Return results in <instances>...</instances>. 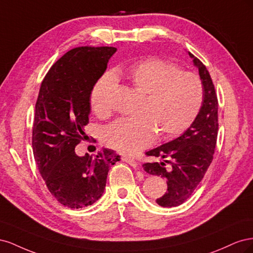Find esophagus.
<instances>
[{
    "label": "esophagus",
    "mask_w": 253,
    "mask_h": 253,
    "mask_svg": "<svg viewBox=\"0 0 253 253\" xmlns=\"http://www.w3.org/2000/svg\"><path fill=\"white\" fill-rule=\"evenodd\" d=\"M122 160H124V162H126V163H127L129 166L131 167H133L135 170H138L139 169V166H138V164H137L134 159H132L131 157H127V156H125V157H122Z\"/></svg>",
    "instance_id": "esophagus-1"
}]
</instances>
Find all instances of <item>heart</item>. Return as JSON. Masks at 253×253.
<instances>
[{
  "label": "heart",
  "mask_w": 253,
  "mask_h": 253,
  "mask_svg": "<svg viewBox=\"0 0 253 253\" xmlns=\"http://www.w3.org/2000/svg\"><path fill=\"white\" fill-rule=\"evenodd\" d=\"M122 78L145 95L141 117L117 119L103 132L105 143L122 154L134 155L149 147L156 133L162 138L182 133L200 112L203 101L200 78L162 59L148 58L126 68H117L97 81L90 94L91 109L97 116L110 115L115 79Z\"/></svg>",
  "instance_id": "obj_1"
}]
</instances>
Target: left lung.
Returning <instances> with one entry per match:
<instances>
[{
	"instance_id": "1",
	"label": "left lung",
	"mask_w": 253,
	"mask_h": 253,
	"mask_svg": "<svg viewBox=\"0 0 253 253\" xmlns=\"http://www.w3.org/2000/svg\"><path fill=\"white\" fill-rule=\"evenodd\" d=\"M198 68L203 84V104L190 127L177 138L145 153L163 158L160 163L143 164V170L167 179L168 191L156 203L171 208L185 203L193 194L212 163L215 150L218 118L217 96L211 76L200 59L189 52ZM166 163H170L166 167Z\"/></svg>"
}]
</instances>
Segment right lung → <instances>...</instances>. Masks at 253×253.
<instances>
[{
  "label": "right lung",
  "instance_id": "right-lung-1",
  "mask_svg": "<svg viewBox=\"0 0 253 253\" xmlns=\"http://www.w3.org/2000/svg\"><path fill=\"white\" fill-rule=\"evenodd\" d=\"M115 47H76L53 64L42 81L36 103L33 150L52 196L72 209L96 203L104 192L110 167L120 160L113 150L93 157L75 148L85 138L90 94L104 74Z\"/></svg>",
  "mask_w": 253,
  "mask_h": 253
}]
</instances>
